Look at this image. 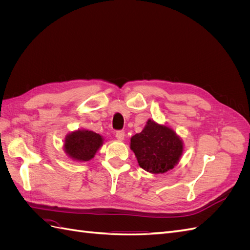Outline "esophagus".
<instances>
[{"instance_id": "obj_1", "label": "esophagus", "mask_w": 250, "mask_h": 250, "mask_svg": "<svg viewBox=\"0 0 250 250\" xmlns=\"http://www.w3.org/2000/svg\"><path fill=\"white\" fill-rule=\"evenodd\" d=\"M116 138L119 141H123L125 138V132L123 130H118L116 131Z\"/></svg>"}]
</instances>
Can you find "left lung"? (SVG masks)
<instances>
[{
  "instance_id": "8db88e82",
  "label": "left lung",
  "mask_w": 250,
  "mask_h": 250,
  "mask_svg": "<svg viewBox=\"0 0 250 250\" xmlns=\"http://www.w3.org/2000/svg\"><path fill=\"white\" fill-rule=\"evenodd\" d=\"M130 148L140 167L151 173H165L174 168L183 153V142L167 126L149 120L130 140Z\"/></svg>"
}]
</instances>
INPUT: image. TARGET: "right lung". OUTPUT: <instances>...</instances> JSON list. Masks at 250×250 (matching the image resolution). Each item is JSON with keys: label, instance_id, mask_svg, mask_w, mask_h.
<instances>
[{"label": "right lung", "instance_id": "1", "mask_svg": "<svg viewBox=\"0 0 250 250\" xmlns=\"http://www.w3.org/2000/svg\"><path fill=\"white\" fill-rule=\"evenodd\" d=\"M102 143L100 134L88 130H78L67 135L64 149L73 160L87 162L94 157Z\"/></svg>", "mask_w": 250, "mask_h": 250}]
</instances>
